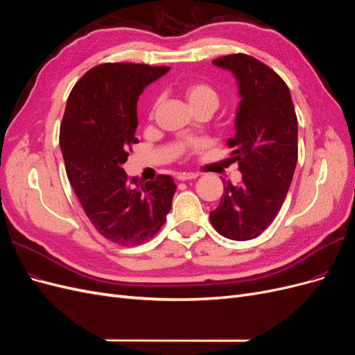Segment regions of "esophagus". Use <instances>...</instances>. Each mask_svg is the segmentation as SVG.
I'll list each match as a JSON object with an SVG mask.
<instances>
[{
  "label": "esophagus",
  "mask_w": 355,
  "mask_h": 355,
  "mask_svg": "<svg viewBox=\"0 0 355 355\" xmlns=\"http://www.w3.org/2000/svg\"><path fill=\"white\" fill-rule=\"evenodd\" d=\"M196 177H198V174H194V173H178L177 174V180L178 181H187V180L196 178Z\"/></svg>",
  "instance_id": "34e87169"
}]
</instances>
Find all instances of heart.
<instances>
[{"label": "heart", "instance_id": "1", "mask_svg": "<svg viewBox=\"0 0 355 355\" xmlns=\"http://www.w3.org/2000/svg\"><path fill=\"white\" fill-rule=\"evenodd\" d=\"M184 93L193 107L211 106V107L216 109V106L220 105V93L216 91L215 87H212L208 83H203V81L187 83L184 87ZM157 103H159V100L156 98L150 107V116H153Z\"/></svg>", "mask_w": 355, "mask_h": 355}]
</instances>
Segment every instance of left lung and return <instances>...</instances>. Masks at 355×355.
<instances>
[{
	"label": "left lung",
	"instance_id": "left-lung-1",
	"mask_svg": "<svg viewBox=\"0 0 355 355\" xmlns=\"http://www.w3.org/2000/svg\"><path fill=\"white\" fill-rule=\"evenodd\" d=\"M214 64L233 72L242 96L227 146L243 177L239 186L224 182L209 220L227 239L250 240L276 218L288 194L298 161V119L288 85L267 64L243 53Z\"/></svg>",
	"mask_w": 355,
	"mask_h": 355
}]
</instances>
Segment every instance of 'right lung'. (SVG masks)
<instances>
[{"label":"right lung","mask_w":355,"mask_h":355,"mask_svg":"<svg viewBox=\"0 0 355 355\" xmlns=\"http://www.w3.org/2000/svg\"><path fill=\"white\" fill-rule=\"evenodd\" d=\"M168 71V66L103 63L79 79L66 103L60 148L67 178L96 230L121 246L141 245L161 230L177 189L173 177L164 174L130 182L122 169L139 143V96Z\"/></svg>","instance_id":"obj_1"}]
</instances>
